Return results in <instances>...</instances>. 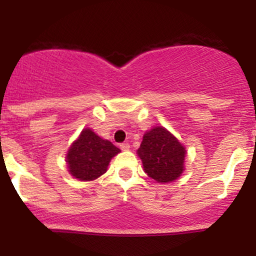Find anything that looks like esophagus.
<instances>
[{
	"mask_svg": "<svg viewBox=\"0 0 256 256\" xmlns=\"http://www.w3.org/2000/svg\"><path fill=\"white\" fill-rule=\"evenodd\" d=\"M120 149H122V150H128V149H130V144H128V143H122V144H120Z\"/></svg>",
	"mask_w": 256,
	"mask_h": 256,
	"instance_id": "obj_1",
	"label": "esophagus"
}]
</instances>
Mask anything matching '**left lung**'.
Wrapping results in <instances>:
<instances>
[{
  "label": "left lung",
  "mask_w": 256,
  "mask_h": 256,
  "mask_svg": "<svg viewBox=\"0 0 256 256\" xmlns=\"http://www.w3.org/2000/svg\"><path fill=\"white\" fill-rule=\"evenodd\" d=\"M137 155L142 160L144 172L158 183L177 180L185 170L186 149L164 126H154L143 134Z\"/></svg>",
  "instance_id": "left-lung-1"
}]
</instances>
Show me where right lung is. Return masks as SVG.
I'll use <instances>...</instances> for the list:
<instances>
[{
	"mask_svg": "<svg viewBox=\"0 0 256 256\" xmlns=\"http://www.w3.org/2000/svg\"><path fill=\"white\" fill-rule=\"evenodd\" d=\"M119 152L120 149L110 140L89 128H83L66 154L70 174L80 182L94 180L107 172L112 158Z\"/></svg>",
	"mask_w": 256,
	"mask_h": 256,
	"instance_id": "1",
	"label": "right lung"
}]
</instances>
